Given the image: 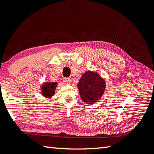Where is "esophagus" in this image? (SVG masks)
I'll return each instance as SVG.
<instances>
[{
    "label": "esophagus",
    "instance_id": "34e87169",
    "mask_svg": "<svg viewBox=\"0 0 154 154\" xmlns=\"http://www.w3.org/2000/svg\"><path fill=\"white\" fill-rule=\"evenodd\" d=\"M64 82L66 84H70V82H71V79L70 78H64Z\"/></svg>",
    "mask_w": 154,
    "mask_h": 154
}]
</instances>
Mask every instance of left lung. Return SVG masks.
Returning <instances> with one entry per match:
<instances>
[{"mask_svg":"<svg viewBox=\"0 0 154 154\" xmlns=\"http://www.w3.org/2000/svg\"><path fill=\"white\" fill-rule=\"evenodd\" d=\"M77 88L82 101L86 104H94L103 97L106 82L97 72L88 70L82 75Z\"/></svg>","mask_w":154,"mask_h":154,"instance_id":"1","label":"left lung"}]
</instances>
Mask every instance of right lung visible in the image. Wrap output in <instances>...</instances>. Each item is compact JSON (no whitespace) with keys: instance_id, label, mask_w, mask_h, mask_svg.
Masks as SVG:
<instances>
[{"instance_id":"right-lung-1","label":"right lung","mask_w":154,"mask_h":154,"mask_svg":"<svg viewBox=\"0 0 154 154\" xmlns=\"http://www.w3.org/2000/svg\"><path fill=\"white\" fill-rule=\"evenodd\" d=\"M57 82H51L46 81L43 82L40 86L41 94L46 99H50L55 94V90L57 86Z\"/></svg>"}]
</instances>
